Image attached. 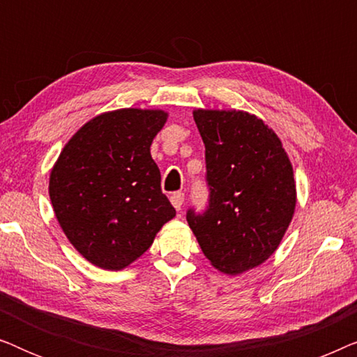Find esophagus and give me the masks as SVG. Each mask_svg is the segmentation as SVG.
I'll return each instance as SVG.
<instances>
[{"instance_id":"esophagus-1","label":"esophagus","mask_w":357,"mask_h":357,"mask_svg":"<svg viewBox=\"0 0 357 357\" xmlns=\"http://www.w3.org/2000/svg\"><path fill=\"white\" fill-rule=\"evenodd\" d=\"M183 199H185V197H183V193H180V192H177V193H172V195H170V203H172V204H174V208H175V209H177V211H180V209H182Z\"/></svg>"}]
</instances>
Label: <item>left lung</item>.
Masks as SVG:
<instances>
[{"mask_svg":"<svg viewBox=\"0 0 357 357\" xmlns=\"http://www.w3.org/2000/svg\"><path fill=\"white\" fill-rule=\"evenodd\" d=\"M204 143L208 208L187 221L211 265L241 275L268 260L296 209V182L281 139L243 110L193 112Z\"/></svg>","mask_w":357,"mask_h":357,"instance_id":"left-lung-1","label":"left lung"}]
</instances>
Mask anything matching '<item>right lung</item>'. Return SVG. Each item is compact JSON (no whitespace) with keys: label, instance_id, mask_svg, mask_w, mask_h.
<instances>
[{"label":"right lung","instance_id":"right-lung-1","mask_svg":"<svg viewBox=\"0 0 357 357\" xmlns=\"http://www.w3.org/2000/svg\"><path fill=\"white\" fill-rule=\"evenodd\" d=\"M167 112L120 109L82 125L50 172L52 206L73 247L102 270H123L175 216L151 144Z\"/></svg>","mask_w":357,"mask_h":357}]
</instances>
